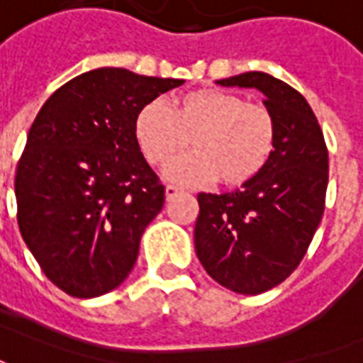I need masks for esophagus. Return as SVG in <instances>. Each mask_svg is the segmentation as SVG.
<instances>
[{
  "label": "esophagus",
  "mask_w": 363,
  "mask_h": 363,
  "mask_svg": "<svg viewBox=\"0 0 363 363\" xmlns=\"http://www.w3.org/2000/svg\"><path fill=\"white\" fill-rule=\"evenodd\" d=\"M177 194H181V189H179V186H173V184H169V186H167V189H165V198H167V200H173V198L177 196Z\"/></svg>",
  "instance_id": "34e87169"
}]
</instances>
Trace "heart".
<instances>
[{"mask_svg":"<svg viewBox=\"0 0 363 363\" xmlns=\"http://www.w3.org/2000/svg\"><path fill=\"white\" fill-rule=\"evenodd\" d=\"M135 142L151 165H169L165 179L202 186L218 179L223 186H243L267 167L276 147V120L264 104L221 89H196L169 108L151 101L138 112Z\"/></svg>","mask_w":363,"mask_h":363,"instance_id":"1","label":"heart"}]
</instances>
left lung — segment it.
<instances>
[{
  "instance_id": "left-lung-1",
  "label": "left lung",
  "mask_w": 363,
  "mask_h": 363,
  "mask_svg": "<svg viewBox=\"0 0 363 363\" xmlns=\"http://www.w3.org/2000/svg\"><path fill=\"white\" fill-rule=\"evenodd\" d=\"M257 89L276 120L267 167L235 192L198 194L194 249L206 272L235 294L257 296L294 272L325 212L328 151L301 93L262 72L218 79Z\"/></svg>"
}]
</instances>
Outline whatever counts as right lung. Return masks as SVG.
<instances>
[{
  "label": "right lung",
  "mask_w": 363,
  "mask_h": 363,
  "mask_svg": "<svg viewBox=\"0 0 363 363\" xmlns=\"http://www.w3.org/2000/svg\"><path fill=\"white\" fill-rule=\"evenodd\" d=\"M182 79L96 67L54 91L28 130L15 174L21 235L67 296L126 280L165 186L135 142L138 112Z\"/></svg>",
  "instance_id": "right-lung-1"
}]
</instances>
